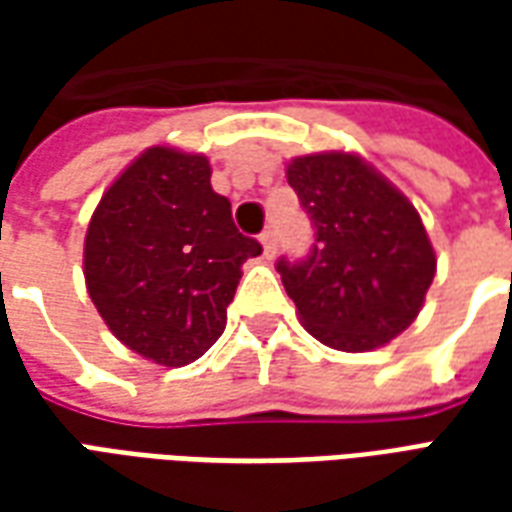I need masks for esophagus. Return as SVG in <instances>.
I'll use <instances>...</instances> for the list:
<instances>
[{
    "instance_id": "34e87169",
    "label": "esophagus",
    "mask_w": 512,
    "mask_h": 512,
    "mask_svg": "<svg viewBox=\"0 0 512 512\" xmlns=\"http://www.w3.org/2000/svg\"><path fill=\"white\" fill-rule=\"evenodd\" d=\"M260 244H263V255L274 257V252H277V230H274V227H266V230L260 233Z\"/></svg>"
}]
</instances>
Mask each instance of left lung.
Masks as SVG:
<instances>
[{
	"instance_id": "8db88e82",
	"label": "left lung",
	"mask_w": 512,
	"mask_h": 512,
	"mask_svg": "<svg viewBox=\"0 0 512 512\" xmlns=\"http://www.w3.org/2000/svg\"><path fill=\"white\" fill-rule=\"evenodd\" d=\"M288 183L315 227L310 255L277 263L304 329L348 354L406 332L436 274L417 208L365 158L343 150L293 158Z\"/></svg>"
}]
</instances>
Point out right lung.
Returning <instances> with one entry per match:
<instances>
[{"label": "right lung", "instance_id": "1", "mask_svg": "<svg viewBox=\"0 0 512 512\" xmlns=\"http://www.w3.org/2000/svg\"><path fill=\"white\" fill-rule=\"evenodd\" d=\"M263 246L238 233L202 153L147 147L104 191L84 238V279L120 343L164 367L224 332L241 266Z\"/></svg>", "mask_w": 512, "mask_h": 512}]
</instances>
